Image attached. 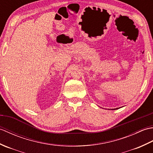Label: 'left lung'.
Listing matches in <instances>:
<instances>
[{
	"instance_id": "obj_1",
	"label": "left lung",
	"mask_w": 153,
	"mask_h": 153,
	"mask_svg": "<svg viewBox=\"0 0 153 153\" xmlns=\"http://www.w3.org/2000/svg\"><path fill=\"white\" fill-rule=\"evenodd\" d=\"M116 109H117V108H116Z\"/></svg>"
}]
</instances>
